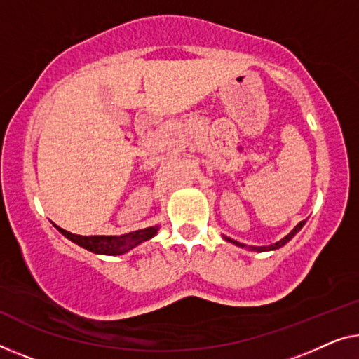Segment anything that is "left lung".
<instances>
[{"mask_svg": "<svg viewBox=\"0 0 359 359\" xmlns=\"http://www.w3.org/2000/svg\"><path fill=\"white\" fill-rule=\"evenodd\" d=\"M304 222L306 221H302V222H298L295 227H293V231L288 233V235H285V237L283 238H280L279 242H276V243H272V245H267V247H248V245H245V243H240V242H237V240H232L231 237H226V235H222V238L224 240H227V242H231V243H233V245H237V247H242V248H248V250H253V251H274V250H279V248H282L283 245L285 243H288L290 242V240L295 237V235L302 231V227L304 226Z\"/></svg>", "mask_w": 359, "mask_h": 359, "instance_id": "left-lung-1", "label": "left lung"}]
</instances>
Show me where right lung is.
I'll return each mask as SVG.
<instances>
[{"instance_id": "add662e5", "label": "right lung", "mask_w": 359, "mask_h": 359, "mask_svg": "<svg viewBox=\"0 0 359 359\" xmlns=\"http://www.w3.org/2000/svg\"><path fill=\"white\" fill-rule=\"evenodd\" d=\"M55 227L64 235V237L69 238L74 243H77L79 247L92 251V253H96V255H108V256L128 253L132 248H135L140 243L153 238L159 231V226H153V227L140 229V231L128 232L124 235H77V233L64 231V229L57 227L56 224Z\"/></svg>"}]
</instances>
